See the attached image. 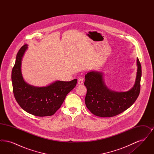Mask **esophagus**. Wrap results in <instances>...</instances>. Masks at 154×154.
<instances>
[{
    "label": "esophagus",
    "mask_w": 154,
    "mask_h": 154,
    "mask_svg": "<svg viewBox=\"0 0 154 154\" xmlns=\"http://www.w3.org/2000/svg\"><path fill=\"white\" fill-rule=\"evenodd\" d=\"M83 82H84V79L82 78V77L79 78V80H78V84L80 85V84H82Z\"/></svg>",
    "instance_id": "obj_1"
}]
</instances>
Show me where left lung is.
Returning a JSON list of instances; mask_svg holds the SVG:
<instances>
[{"instance_id": "1", "label": "left lung", "mask_w": 154, "mask_h": 154, "mask_svg": "<svg viewBox=\"0 0 154 154\" xmlns=\"http://www.w3.org/2000/svg\"><path fill=\"white\" fill-rule=\"evenodd\" d=\"M137 71L134 86L126 92H115L105 85L103 74L89 72L85 75L84 85L87 89L85 103L93 114L100 117H111L129 108L139 95L141 66L137 59Z\"/></svg>"}]
</instances>
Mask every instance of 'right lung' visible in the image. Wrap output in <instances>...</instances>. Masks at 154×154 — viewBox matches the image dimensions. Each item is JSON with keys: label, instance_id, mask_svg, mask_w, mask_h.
<instances>
[{"label": "right lung", "instance_id": "obj_1", "mask_svg": "<svg viewBox=\"0 0 154 154\" xmlns=\"http://www.w3.org/2000/svg\"><path fill=\"white\" fill-rule=\"evenodd\" d=\"M28 48L25 44L17 53L11 73L13 91L16 101L22 109L38 117L51 116L60 107L66 95L73 89L77 80L56 81L50 85L36 87L27 84L22 77L21 60Z\"/></svg>", "mask_w": 154, "mask_h": 154}]
</instances>
